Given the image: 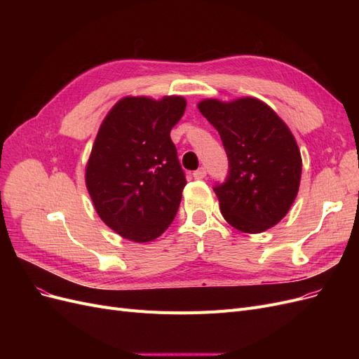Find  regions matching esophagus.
Segmentation results:
<instances>
[{"label": "esophagus", "mask_w": 359, "mask_h": 359, "mask_svg": "<svg viewBox=\"0 0 359 359\" xmlns=\"http://www.w3.org/2000/svg\"><path fill=\"white\" fill-rule=\"evenodd\" d=\"M194 180H203L206 177V169L205 168H199L198 170L193 172Z\"/></svg>", "instance_id": "obj_1"}]
</instances>
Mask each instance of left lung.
<instances>
[{"label":"left lung","instance_id":"left-lung-1","mask_svg":"<svg viewBox=\"0 0 359 359\" xmlns=\"http://www.w3.org/2000/svg\"><path fill=\"white\" fill-rule=\"evenodd\" d=\"M198 107L217 128L229 160L224 182L214 187L224 220L245 233L276 226L295 201L301 180V154L290 130L253 97L203 100Z\"/></svg>","mask_w":359,"mask_h":359}]
</instances>
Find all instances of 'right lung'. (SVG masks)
<instances>
[{
    "label": "right lung",
    "instance_id": "right-lung-1",
    "mask_svg": "<svg viewBox=\"0 0 359 359\" xmlns=\"http://www.w3.org/2000/svg\"><path fill=\"white\" fill-rule=\"evenodd\" d=\"M182 97H126L97 133L86 189L100 219L135 243L156 240L173 222L186 187L170 130L186 111Z\"/></svg>",
    "mask_w": 359,
    "mask_h": 359
}]
</instances>
